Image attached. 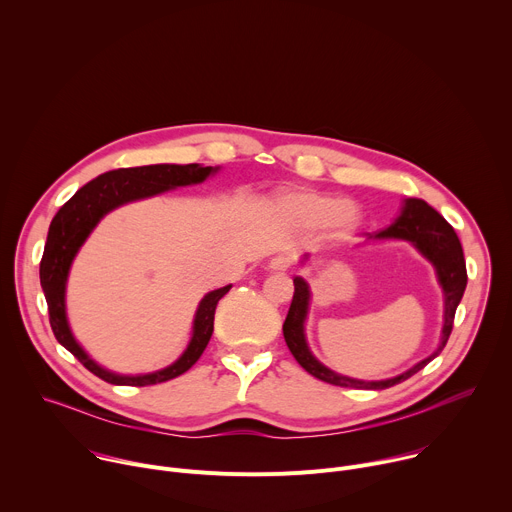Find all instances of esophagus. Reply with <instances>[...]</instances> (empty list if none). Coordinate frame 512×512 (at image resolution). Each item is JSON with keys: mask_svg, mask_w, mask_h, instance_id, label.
Segmentation results:
<instances>
[{"mask_svg": "<svg viewBox=\"0 0 512 512\" xmlns=\"http://www.w3.org/2000/svg\"><path fill=\"white\" fill-rule=\"evenodd\" d=\"M289 265H291V257H289V255H275V257L269 261L267 269L277 273V271H287Z\"/></svg>", "mask_w": 512, "mask_h": 512, "instance_id": "1", "label": "esophagus"}]
</instances>
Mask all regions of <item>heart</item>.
I'll list each match as a JSON object with an SVG mask.
<instances>
[{
	"instance_id": "heart-1",
	"label": "heart",
	"mask_w": 512,
	"mask_h": 512,
	"mask_svg": "<svg viewBox=\"0 0 512 512\" xmlns=\"http://www.w3.org/2000/svg\"><path fill=\"white\" fill-rule=\"evenodd\" d=\"M281 212L300 229H320L330 241L348 239L358 227V208L348 200H338L316 190H296L281 196Z\"/></svg>"
}]
</instances>
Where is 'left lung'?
<instances>
[{
	"instance_id": "1",
	"label": "left lung",
	"mask_w": 512,
	"mask_h": 512,
	"mask_svg": "<svg viewBox=\"0 0 512 512\" xmlns=\"http://www.w3.org/2000/svg\"><path fill=\"white\" fill-rule=\"evenodd\" d=\"M369 241H407L411 243L435 269L437 283L442 287L444 294V326L442 336L437 348L423 360H419L415 367L409 371L381 381H362L352 379L340 373H334L322 364L310 350L306 340V318L310 310L312 291L304 277H294V300H291L287 318L283 322V338L287 348L294 354V358L302 364V367L316 379L336 385V387H350V389H387L393 387L417 371H421L427 362H431L437 354H440L452 334L456 308L464 296V289L468 283L466 275V261L464 251L460 245V239L456 231L448 225L446 218L433 210L425 200L419 198H407L403 200L401 212L395 221L385 227L383 231L369 235ZM304 261H308V255H304Z\"/></svg>"
}]
</instances>
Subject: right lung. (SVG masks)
I'll return each mask as SVG.
<instances>
[{
  "label": "right lung",
  "mask_w": 512,
  "mask_h": 512,
  "mask_svg": "<svg viewBox=\"0 0 512 512\" xmlns=\"http://www.w3.org/2000/svg\"><path fill=\"white\" fill-rule=\"evenodd\" d=\"M218 170H221L218 166L212 168V166H200V164H186V166L154 164V166H139V168H119V170L101 174L89 184H85L52 218L48 239L44 245V255L40 261V283L48 304L50 326L56 340L68 352L75 354L99 379L111 385L145 387V385H158V383L176 379L182 373H186L200 358V354L204 352L212 336L214 310L218 300H221L233 285L208 291V294L200 300L194 314L190 342L186 350L180 354V358L172 362L170 367L154 373H145V375H119L101 367L99 362H95L70 330V324L66 318V281H68L72 261H75L79 249L85 245L93 229L101 223V218L111 210L135 200L164 194L174 188L200 184L208 176L216 174Z\"/></svg>",
  "instance_id": "right-lung-1"
}]
</instances>
